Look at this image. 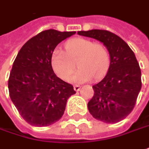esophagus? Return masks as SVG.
Masks as SVG:
<instances>
[{
  "mask_svg": "<svg viewBox=\"0 0 149 149\" xmlns=\"http://www.w3.org/2000/svg\"><path fill=\"white\" fill-rule=\"evenodd\" d=\"M73 88H74V90L76 91H78L80 90V88H81V86H78V85H75L74 86H73Z\"/></svg>",
  "mask_w": 149,
  "mask_h": 149,
  "instance_id": "obj_1",
  "label": "esophagus"
}]
</instances>
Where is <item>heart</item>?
<instances>
[{
    "label": "heart",
    "mask_w": 149,
    "mask_h": 149,
    "mask_svg": "<svg viewBox=\"0 0 149 149\" xmlns=\"http://www.w3.org/2000/svg\"><path fill=\"white\" fill-rule=\"evenodd\" d=\"M65 49H56L52 54V67L60 78L68 80L73 72L78 59L80 68L71 81L85 82L93 77L99 79L106 72L110 65V54L105 45L91 39L76 38L65 44Z\"/></svg>",
    "instance_id": "obj_1"
}]
</instances>
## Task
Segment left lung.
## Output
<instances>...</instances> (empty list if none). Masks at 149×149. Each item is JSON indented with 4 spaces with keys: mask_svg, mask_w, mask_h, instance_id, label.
<instances>
[{
    "mask_svg": "<svg viewBox=\"0 0 149 149\" xmlns=\"http://www.w3.org/2000/svg\"><path fill=\"white\" fill-rule=\"evenodd\" d=\"M77 33L102 42L110 56L107 74L92 86L94 95L87 104L89 112L105 123L120 122L132 112L141 89V70L135 55L123 39L108 30Z\"/></svg>",
    "mask_w": 149,
    "mask_h": 149,
    "instance_id": "1",
    "label": "left lung"
}]
</instances>
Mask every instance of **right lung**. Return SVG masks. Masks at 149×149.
I'll return each mask as SVG.
<instances>
[{
    "mask_svg": "<svg viewBox=\"0 0 149 149\" xmlns=\"http://www.w3.org/2000/svg\"><path fill=\"white\" fill-rule=\"evenodd\" d=\"M75 31H42L24 44L8 81L10 97L29 125L48 126L62 118L67 100L76 93L72 85L58 77L52 68L56 46Z\"/></svg>",
    "mask_w": 149,
    "mask_h": 149,
    "instance_id": "1",
    "label": "right lung"
}]
</instances>
